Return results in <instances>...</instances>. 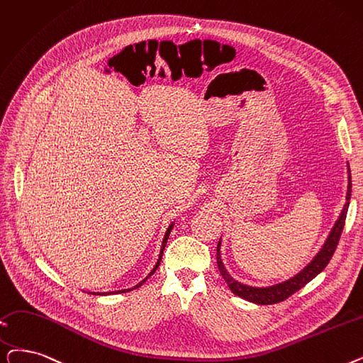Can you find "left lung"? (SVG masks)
Returning <instances> with one entry per match:
<instances>
[{"label": "left lung", "instance_id": "8db88e82", "mask_svg": "<svg viewBox=\"0 0 363 363\" xmlns=\"http://www.w3.org/2000/svg\"><path fill=\"white\" fill-rule=\"evenodd\" d=\"M350 172V170H349ZM350 196H352V181H350V173H349V190H347V197H345V204L344 209L338 218V220L335 223L333 231H330L329 238L326 240V243L323 245L322 250L319 254L314 257V259L306 267V269L296 274L295 277L280 283V285L276 286H270V288H252V286H246L242 285V283L235 281L224 269V264L220 261V252H219V246L220 242L218 243V249H216V262H218V269L220 272V276L224 277V280L227 281L228 288L233 291V294H235L238 296L247 299L250 303L255 304H277L285 301L291 295H294L296 291H299L301 288H304L310 280H313L316 277L325 267L328 265V262L333 258L334 252L337 249V245L340 242L341 233L344 228V223H345V216H347V209H349V201H350Z\"/></svg>", "mask_w": 363, "mask_h": 363}]
</instances>
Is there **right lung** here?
Segmentation results:
<instances>
[{
  "label": "right lung",
  "mask_w": 363,
  "mask_h": 363,
  "mask_svg": "<svg viewBox=\"0 0 363 363\" xmlns=\"http://www.w3.org/2000/svg\"><path fill=\"white\" fill-rule=\"evenodd\" d=\"M170 230H172V225L169 227V230H167V233H166V235H164V240H163V245H162V252H160V258H159V261H157V264H155V267H154V270H152V272H151V273L148 274V277H150L151 274H154V273H155V270H157V269H159V265H160V261H162V257H163V250H164V246H166V243H167V239H169V234H170ZM148 277H147V279H148ZM147 279H145V280H147ZM145 280H143V281H140V283H139V285H138V286H135V288H139L140 285H143V283H144ZM118 292H123V294H124V292H128V291H117V294H118ZM102 295H104V294H102Z\"/></svg>",
  "instance_id": "1"
}]
</instances>
